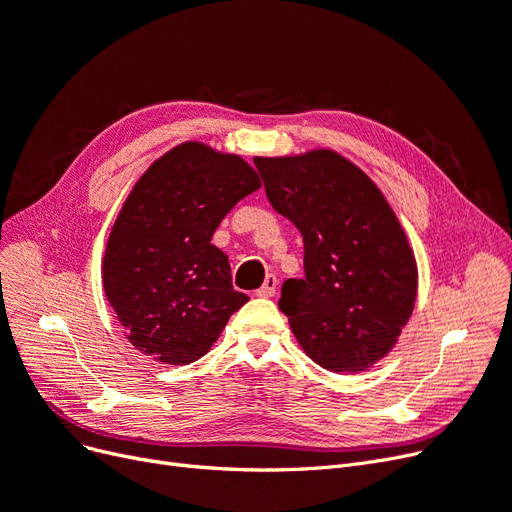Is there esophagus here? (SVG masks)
<instances>
[{"label": "esophagus", "instance_id": "1", "mask_svg": "<svg viewBox=\"0 0 512 512\" xmlns=\"http://www.w3.org/2000/svg\"><path fill=\"white\" fill-rule=\"evenodd\" d=\"M276 287H278V278L274 274L266 276V282L255 291L257 297H274L276 295Z\"/></svg>", "mask_w": 512, "mask_h": 512}]
</instances>
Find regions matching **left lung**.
Wrapping results in <instances>:
<instances>
[{
	"label": "left lung",
	"mask_w": 512,
	"mask_h": 512,
	"mask_svg": "<svg viewBox=\"0 0 512 512\" xmlns=\"http://www.w3.org/2000/svg\"><path fill=\"white\" fill-rule=\"evenodd\" d=\"M274 211L304 236V278L278 306L299 346L335 373L386 356L413 312L418 268L403 227L377 185L331 149L255 158Z\"/></svg>",
	"instance_id": "obj_1"
}]
</instances>
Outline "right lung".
I'll return each mask as SVG.
<instances>
[{
  "label": "right lung",
  "instance_id": "obj_1",
  "mask_svg": "<svg viewBox=\"0 0 512 512\" xmlns=\"http://www.w3.org/2000/svg\"><path fill=\"white\" fill-rule=\"evenodd\" d=\"M261 187L240 156L187 141L151 164L113 223L103 287L130 344L166 365L198 361L249 297L211 238Z\"/></svg>",
  "mask_w": 512,
  "mask_h": 512
}]
</instances>
